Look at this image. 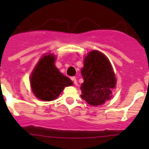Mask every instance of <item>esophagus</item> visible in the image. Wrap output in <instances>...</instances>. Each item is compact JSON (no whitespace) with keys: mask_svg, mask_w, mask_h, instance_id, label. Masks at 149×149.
Instances as JSON below:
<instances>
[{"mask_svg":"<svg viewBox=\"0 0 149 149\" xmlns=\"http://www.w3.org/2000/svg\"><path fill=\"white\" fill-rule=\"evenodd\" d=\"M71 80L73 81V84H74L75 85H76V86H77V85H78V83H77V80H76V77H72V78H71Z\"/></svg>","mask_w":149,"mask_h":149,"instance_id":"1","label":"esophagus"}]
</instances>
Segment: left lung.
<instances>
[{"instance_id": "obj_1", "label": "left lung", "mask_w": 149, "mask_h": 149, "mask_svg": "<svg viewBox=\"0 0 149 149\" xmlns=\"http://www.w3.org/2000/svg\"><path fill=\"white\" fill-rule=\"evenodd\" d=\"M81 73L84 79L81 97L87 103L99 106L112 98L117 81L110 62L104 54L97 50L87 54Z\"/></svg>"}]
</instances>
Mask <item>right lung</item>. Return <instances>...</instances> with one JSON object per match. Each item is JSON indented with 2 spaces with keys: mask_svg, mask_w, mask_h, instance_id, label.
<instances>
[{
  "mask_svg": "<svg viewBox=\"0 0 149 149\" xmlns=\"http://www.w3.org/2000/svg\"><path fill=\"white\" fill-rule=\"evenodd\" d=\"M55 56L52 54L42 57L30 76L33 94L39 100L49 102L55 100L66 86L73 85L55 65Z\"/></svg>",
  "mask_w": 149,
  "mask_h": 149,
  "instance_id": "obj_1",
  "label": "right lung"
}]
</instances>
